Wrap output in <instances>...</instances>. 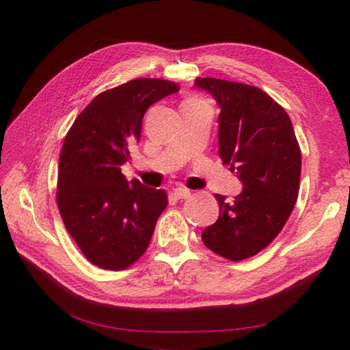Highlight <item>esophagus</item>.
<instances>
[{
    "mask_svg": "<svg viewBox=\"0 0 350 350\" xmlns=\"http://www.w3.org/2000/svg\"><path fill=\"white\" fill-rule=\"evenodd\" d=\"M189 194H191V191H189V189H187V188H183V187H179V188L174 189V198L176 199H187V198H189Z\"/></svg>",
    "mask_w": 350,
    "mask_h": 350,
    "instance_id": "esophagus-1",
    "label": "esophagus"
}]
</instances>
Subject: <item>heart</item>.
Masks as SVG:
<instances>
[{
    "label": "heart",
    "mask_w": 350,
    "mask_h": 350,
    "mask_svg": "<svg viewBox=\"0 0 350 350\" xmlns=\"http://www.w3.org/2000/svg\"><path fill=\"white\" fill-rule=\"evenodd\" d=\"M187 102H199V100H198L196 97H189V98L187 100Z\"/></svg>",
    "instance_id": "1"
}]
</instances>
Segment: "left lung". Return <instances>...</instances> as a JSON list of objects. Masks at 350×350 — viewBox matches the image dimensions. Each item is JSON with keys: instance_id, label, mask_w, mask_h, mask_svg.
<instances>
[{"instance_id": "8db88e82", "label": "left lung", "mask_w": 350, "mask_h": 350, "mask_svg": "<svg viewBox=\"0 0 350 350\" xmlns=\"http://www.w3.org/2000/svg\"><path fill=\"white\" fill-rule=\"evenodd\" d=\"M221 106L219 156L241 182L242 193L219 202L217 221L202 232L205 247L230 260L264 250L286 225L298 199L301 150L281 105L256 86L196 79Z\"/></svg>"}]
</instances>
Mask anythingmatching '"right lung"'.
<instances>
[{
    "mask_svg": "<svg viewBox=\"0 0 350 350\" xmlns=\"http://www.w3.org/2000/svg\"><path fill=\"white\" fill-rule=\"evenodd\" d=\"M179 91L174 81L135 79L105 91L75 118L58 162L57 205L68 233L91 264L131 267L150 245L168 205L165 189L129 183L120 167L140 140L142 120L157 100Z\"/></svg>",
    "mask_w": 350,
    "mask_h": 350,
    "instance_id": "right-lung-1",
    "label": "right lung"
}]
</instances>
